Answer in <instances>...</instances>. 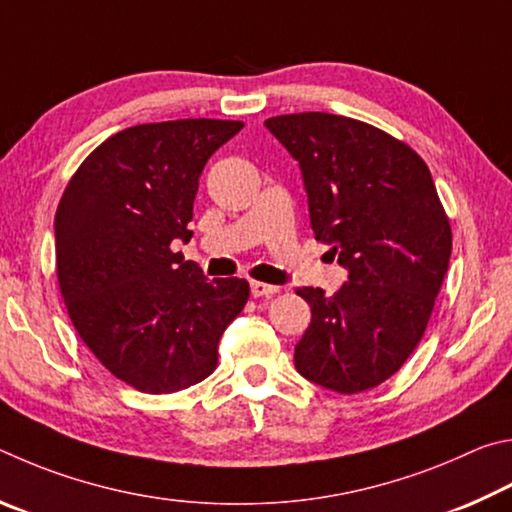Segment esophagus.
Segmentation results:
<instances>
[{"label":"esophagus","instance_id":"1","mask_svg":"<svg viewBox=\"0 0 512 512\" xmlns=\"http://www.w3.org/2000/svg\"><path fill=\"white\" fill-rule=\"evenodd\" d=\"M251 297H274L279 292V285H270V283H261V281H251L249 283Z\"/></svg>","mask_w":512,"mask_h":512}]
</instances>
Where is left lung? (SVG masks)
Returning a JSON list of instances; mask_svg holds the SVG:
<instances>
[{
	"instance_id": "left-lung-1",
	"label": "left lung",
	"mask_w": 512,
	"mask_h": 512,
	"mask_svg": "<svg viewBox=\"0 0 512 512\" xmlns=\"http://www.w3.org/2000/svg\"><path fill=\"white\" fill-rule=\"evenodd\" d=\"M265 128L299 161L310 227L348 270L333 297L297 290L312 310L297 371L337 393L378 387L414 353L450 265L432 173L407 143L348 116L285 114Z\"/></svg>"
}]
</instances>
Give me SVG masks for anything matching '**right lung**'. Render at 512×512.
Here are the masks:
<instances>
[{"label": "right lung", "mask_w": 512, "mask_h": 512, "mask_svg": "<svg viewBox=\"0 0 512 512\" xmlns=\"http://www.w3.org/2000/svg\"><path fill=\"white\" fill-rule=\"evenodd\" d=\"M242 121L179 119L116 132L71 177L56 211V267L71 324L98 362L143 393L211 375L249 299L170 249L188 242L206 161Z\"/></svg>", "instance_id": "right-lung-1"}]
</instances>
